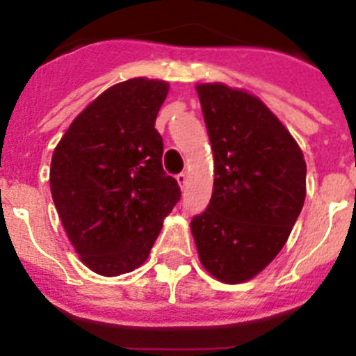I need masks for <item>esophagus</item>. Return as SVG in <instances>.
I'll return each instance as SVG.
<instances>
[{
	"mask_svg": "<svg viewBox=\"0 0 356 356\" xmlns=\"http://www.w3.org/2000/svg\"><path fill=\"white\" fill-rule=\"evenodd\" d=\"M177 182H179V186H181V188H184V184H186V181H188V175L184 174V172H181V174H177Z\"/></svg>",
	"mask_w": 356,
	"mask_h": 356,
	"instance_id": "1",
	"label": "esophagus"
}]
</instances>
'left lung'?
Instances as JSON below:
<instances>
[{
	"mask_svg": "<svg viewBox=\"0 0 356 356\" xmlns=\"http://www.w3.org/2000/svg\"><path fill=\"white\" fill-rule=\"evenodd\" d=\"M214 154L207 209L191 219L202 265L228 284L264 270L286 244L305 200L300 147L261 99L197 86Z\"/></svg>",
	"mask_w": 356,
	"mask_h": 356,
	"instance_id": "left-lung-1",
	"label": "left lung"
}]
</instances>
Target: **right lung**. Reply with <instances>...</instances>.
<instances>
[{
	"label": "right lung",
	"mask_w": 356,
	"mask_h": 356,
	"mask_svg": "<svg viewBox=\"0 0 356 356\" xmlns=\"http://www.w3.org/2000/svg\"><path fill=\"white\" fill-rule=\"evenodd\" d=\"M167 92V82L142 77L112 86L73 119L54 149L52 200L70 242L96 274L140 267L181 200L177 181L163 170L154 128Z\"/></svg>",
	"instance_id": "add662e5"
}]
</instances>
